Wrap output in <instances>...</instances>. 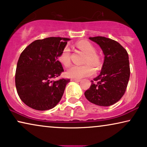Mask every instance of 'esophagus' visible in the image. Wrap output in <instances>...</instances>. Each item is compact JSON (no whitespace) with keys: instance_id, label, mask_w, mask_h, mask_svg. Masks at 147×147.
<instances>
[{"instance_id":"1","label":"esophagus","mask_w":147,"mask_h":147,"mask_svg":"<svg viewBox=\"0 0 147 147\" xmlns=\"http://www.w3.org/2000/svg\"><path fill=\"white\" fill-rule=\"evenodd\" d=\"M71 81L72 82H80L81 80L80 79H71Z\"/></svg>"}]
</instances>
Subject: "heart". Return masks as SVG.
Masks as SVG:
<instances>
[{
    "instance_id": "b5f03b06",
    "label": "heart",
    "mask_w": 147,
    "mask_h": 147,
    "mask_svg": "<svg viewBox=\"0 0 147 147\" xmlns=\"http://www.w3.org/2000/svg\"><path fill=\"white\" fill-rule=\"evenodd\" d=\"M76 47L84 52L86 55L84 60L85 65H73L66 72V76L72 79H81L82 78L88 77L93 75L94 70L99 69L101 67V59L99 55L96 53V47L86 40H82L76 43ZM71 53L70 49L68 46H65L62 49L59 54V61L62 65L67 67L71 65Z\"/></svg>"
}]
</instances>
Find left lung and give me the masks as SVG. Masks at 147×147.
<instances>
[{"label":"left lung","instance_id":"left-lung-1","mask_svg":"<svg viewBox=\"0 0 147 147\" xmlns=\"http://www.w3.org/2000/svg\"><path fill=\"white\" fill-rule=\"evenodd\" d=\"M101 47L104 61L101 72L84 93L88 101L96 105L109 106L119 101L125 93L130 78L126 50L117 41L104 37H89Z\"/></svg>","mask_w":147,"mask_h":147}]
</instances>
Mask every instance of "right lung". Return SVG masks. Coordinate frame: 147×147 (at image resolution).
Listing matches in <instances>:
<instances>
[{"label": "right lung", "instance_id": "add662e5", "mask_svg": "<svg viewBox=\"0 0 147 147\" xmlns=\"http://www.w3.org/2000/svg\"><path fill=\"white\" fill-rule=\"evenodd\" d=\"M69 40L54 37L35 40L21 53L16 69L15 85L19 98L30 108L49 110L61 100L70 80H52L63 71L58 57Z\"/></svg>", "mask_w": 147, "mask_h": 147}]
</instances>
